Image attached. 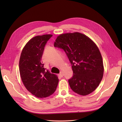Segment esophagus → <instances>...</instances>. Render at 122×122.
Instances as JSON below:
<instances>
[{
    "mask_svg": "<svg viewBox=\"0 0 122 122\" xmlns=\"http://www.w3.org/2000/svg\"><path fill=\"white\" fill-rule=\"evenodd\" d=\"M59 76H60V77H63V74L62 73V72H60V74H59Z\"/></svg>",
    "mask_w": 122,
    "mask_h": 122,
    "instance_id": "obj_1",
    "label": "esophagus"
}]
</instances>
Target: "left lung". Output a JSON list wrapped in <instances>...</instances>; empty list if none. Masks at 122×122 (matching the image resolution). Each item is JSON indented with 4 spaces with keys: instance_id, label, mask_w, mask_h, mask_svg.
Segmentation results:
<instances>
[{
    "instance_id": "8db88e82",
    "label": "left lung",
    "mask_w": 122,
    "mask_h": 122,
    "mask_svg": "<svg viewBox=\"0 0 122 122\" xmlns=\"http://www.w3.org/2000/svg\"><path fill=\"white\" fill-rule=\"evenodd\" d=\"M54 46L63 49L71 63L73 75L68 80L72 90L85 96L96 89L104 72L102 57L90 38L78 32L57 36Z\"/></svg>"
}]
</instances>
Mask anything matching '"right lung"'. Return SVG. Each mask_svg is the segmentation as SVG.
Segmentation results:
<instances>
[{
	"label": "right lung",
	"instance_id": "right-lung-1",
	"mask_svg": "<svg viewBox=\"0 0 122 122\" xmlns=\"http://www.w3.org/2000/svg\"><path fill=\"white\" fill-rule=\"evenodd\" d=\"M53 36L45 34L33 38L22 51L19 71L25 86L38 98H45L55 92L59 79L44 68L42 56L47 41Z\"/></svg>",
	"mask_w": 122,
	"mask_h": 122
}]
</instances>
